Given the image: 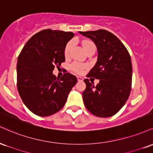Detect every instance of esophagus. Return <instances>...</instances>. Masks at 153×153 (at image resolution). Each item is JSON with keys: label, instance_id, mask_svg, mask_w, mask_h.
<instances>
[{"label": "esophagus", "instance_id": "esophagus-1", "mask_svg": "<svg viewBox=\"0 0 153 153\" xmlns=\"http://www.w3.org/2000/svg\"><path fill=\"white\" fill-rule=\"evenodd\" d=\"M77 79H78V81H82L83 80V78L80 76H77Z\"/></svg>", "mask_w": 153, "mask_h": 153}]
</instances>
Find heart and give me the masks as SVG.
I'll use <instances>...</instances> for the list:
<instances>
[{"mask_svg":"<svg viewBox=\"0 0 153 153\" xmlns=\"http://www.w3.org/2000/svg\"><path fill=\"white\" fill-rule=\"evenodd\" d=\"M73 45H74V42L73 41H71L69 42L68 44H67L65 49V55L66 57H68L69 55L70 52H71V50L72 49V47H73ZM82 47H83L84 50H85V52L89 50V49L92 48V47H95V45L94 44V42H92L88 41V40H85V41H83L82 43ZM86 68V66L85 65H82V64H79V63H73V65H71V68L73 71H75V73H82L83 70Z\"/></svg>","mask_w":153,"mask_h":153,"instance_id":"obj_1","label":"heart"}]
</instances>
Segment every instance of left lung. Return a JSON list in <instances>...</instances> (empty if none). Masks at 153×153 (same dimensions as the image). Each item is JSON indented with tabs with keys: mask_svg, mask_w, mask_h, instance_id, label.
Wrapping results in <instances>:
<instances>
[{
	"mask_svg": "<svg viewBox=\"0 0 153 153\" xmlns=\"http://www.w3.org/2000/svg\"><path fill=\"white\" fill-rule=\"evenodd\" d=\"M91 39L98 50L97 62L88 76L99 79L94 86L85 79L82 92L85 107L99 117L114 116L125 104L131 91L132 66L129 52L122 42L109 31H79Z\"/></svg>",
	"mask_w": 153,
	"mask_h": 153,
	"instance_id": "obj_1",
	"label": "left lung"
}]
</instances>
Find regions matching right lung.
Listing matches in <instances>:
<instances>
[{"instance_id":"1","label":"right lung","mask_w":153,"mask_h":153,"mask_svg":"<svg viewBox=\"0 0 153 153\" xmlns=\"http://www.w3.org/2000/svg\"><path fill=\"white\" fill-rule=\"evenodd\" d=\"M73 32L45 29L36 33L24 45L17 62V88L25 106L34 114L48 117L64 106L68 94L78 82L65 73L53 74L54 66L65 62L66 45Z\"/></svg>"}]
</instances>
